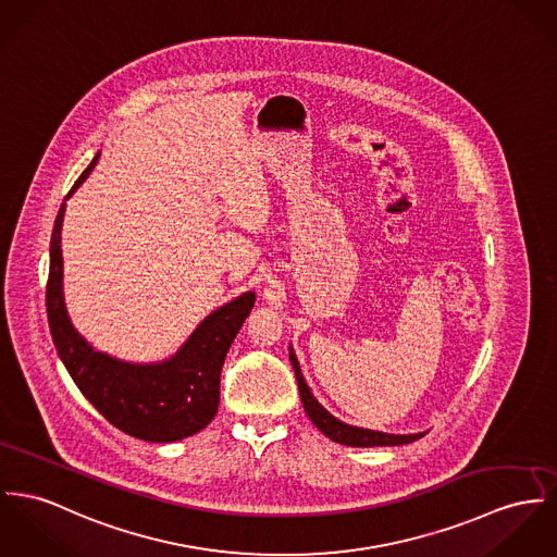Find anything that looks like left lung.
I'll return each mask as SVG.
<instances>
[{
  "mask_svg": "<svg viewBox=\"0 0 557 557\" xmlns=\"http://www.w3.org/2000/svg\"><path fill=\"white\" fill-rule=\"evenodd\" d=\"M290 362H293V369H295V375H297V382H299L300 400H302V407H305L309 420L322 430L329 438H333L335 443L349 445V447H385V445H407V443H413V441L424 436V432H418V434H387V432L356 429V426L343 424L337 418H333L309 392V387L300 375L299 360H297L295 351H290Z\"/></svg>",
  "mask_w": 557,
  "mask_h": 557,
  "instance_id": "obj_1",
  "label": "left lung"
}]
</instances>
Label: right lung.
<instances>
[{"label": "right lung", "instance_id": "obj_1", "mask_svg": "<svg viewBox=\"0 0 557 557\" xmlns=\"http://www.w3.org/2000/svg\"><path fill=\"white\" fill-rule=\"evenodd\" d=\"M99 154L76 180L72 193L92 172ZM61 206L50 239V273L46 284V311L54 347L72 380L92 407L119 430L152 443H172L197 434L214 420L220 403V371L226 351L257 295L246 293L208 315L188 343L163 364L135 367L95 351L74 331L63 302Z\"/></svg>", "mask_w": 557, "mask_h": 557}]
</instances>
